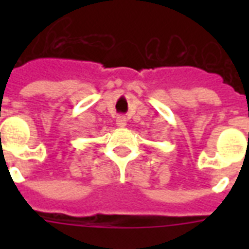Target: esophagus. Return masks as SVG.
<instances>
[{"label":"esophagus","mask_w":249,"mask_h":249,"mask_svg":"<svg viewBox=\"0 0 249 249\" xmlns=\"http://www.w3.org/2000/svg\"><path fill=\"white\" fill-rule=\"evenodd\" d=\"M116 125L120 126V128H124L125 125H126V119L124 116H119L116 119Z\"/></svg>","instance_id":"obj_1"}]
</instances>
